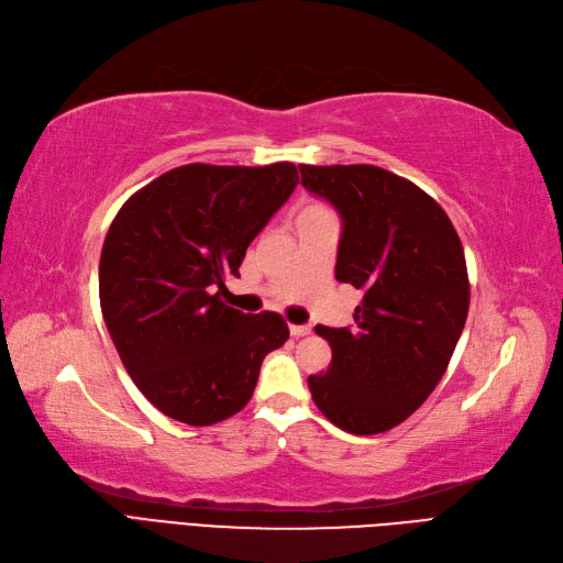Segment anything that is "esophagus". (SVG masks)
Masks as SVG:
<instances>
[{"label": "esophagus", "mask_w": 563, "mask_h": 563, "mask_svg": "<svg viewBox=\"0 0 563 563\" xmlns=\"http://www.w3.org/2000/svg\"><path fill=\"white\" fill-rule=\"evenodd\" d=\"M288 331H290V335H294V338H302V335L312 333V325H309V323H290Z\"/></svg>", "instance_id": "34e87169"}]
</instances>
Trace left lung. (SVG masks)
Instances as JSON below:
<instances>
[{"label":"left lung","mask_w":563,"mask_h":563,"mask_svg":"<svg viewBox=\"0 0 563 563\" xmlns=\"http://www.w3.org/2000/svg\"><path fill=\"white\" fill-rule=\"evenodd\" d=\"M342 219L335 279L363 290L354 328L317 325L333 349L312 400L354 435L394 429L431 396L466 325V256L444 209L375 165H300Z\"/></svg>","instance_id":"left-lung-1"}]
</instances>
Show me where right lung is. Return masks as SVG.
<instances>
[{
    "mask_svg": "<svg viewBox=\"0 0 563 563\" xmlns=\"http://www.w3.org/2000/svg\"><path fill=\"white\" fill-rule=\"evenodd\" d=\"M294 163L174 167L134 192L100 256V305L137 389L172 419L211 426L254 396L263 358L288 340L277 312L223 302L246 246L298 186Z\"/></svg>",
    "mask_w": 563,
    "mask_h": 563,
    "instance_id": "add662e5",
    "label": "right lung"
}]
</instances>
